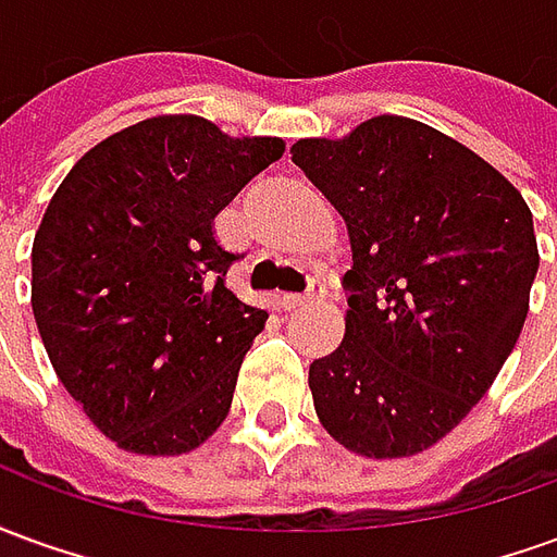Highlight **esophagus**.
<instances>
[{
	"mask_svg": "<svg viewBox=\"0 0 557 557\" xmlns=\"http://www.w3.org/2000/svg\"><path fill=\"white\" fill-rule=\"evenodd\" d=\"M322 298H325V283L319 277H313L310 280V292H307V295H286V298H283V307H286V310H301V307H310V304L322 301Z\"/></svg>",
	"mask_w": 557,
	"mask_h": 557,
	"instance_id": "1",
	"label": "esophagus"
}]
</instances>
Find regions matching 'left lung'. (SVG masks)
<instances>
[{"label": "left lung", "mask_w": 557, "mask_h": 557, "mask_svg": "<svg viewBox=\"0 0 557 557\" xmlns=\"http://www.w3.org/2000/svg\"><path fill=\"white\" fill-rule=\"evenodd\" d=\"M289 151L351 242L346 334L310 363L319 423L351 454H420L478 406L522 334L540 265L531 208L492 163L406 115Z\"/></svg>", "instance_id": "8db88e82"}]
</instances>
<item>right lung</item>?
<instances>
[{
    "label": "right lung",
    "instance_id": "1",
    "mask_svg": "<svg viewBox=\"0 0 557 557\" xmlns=\"http://www.w3.org/2000/svg\"><path fill=\"white\" fill-rule=\"evenodd\" d=\"M170 113L119 131L67 172L32 244V313L55 375L127 454L182 456L226 420L268 313L226 286L214 218L283 158Z\"/></svg>",
    "mask_w": 557,
    "mask_h": 557
}]
</instances>
